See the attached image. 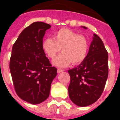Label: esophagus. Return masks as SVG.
Returning a JSON list of instances; mask_svg holds the SVG:
<instances>
[{"instance_id":"34e87169","label":"esophagus","mask_w":120,"mask_h":120,"mask_svg":"<svg viewBox=\"0 0 120 120\" xmlns=\"http://www.w3.org/2000/svg\"><path fill=\"white\" fill-rule=\"evenodd\" d=\"M64 71V70H62V69H58L57 70V72L58 73H62V72H63Z\"/></svg>"}]
</instances>
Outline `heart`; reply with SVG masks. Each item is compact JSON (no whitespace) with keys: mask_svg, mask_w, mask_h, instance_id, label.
<instances>
[{"mask_svg":"<svg viewBox=\"0 0 120 120\" xmlns=\"http://www.w3.org/2000/svg\"><path fill=\"white\" fill-rule=\"evenodd\" d=\"M42 45L44 52L52 59L62 49V53L52 62L59 68H65L71 62L73 64H80L86 59L89 51V44L86 38L68 29H61L55 32L53 38H45Z\"/></svg>","mask_w":120,"mask_h":120,"instance_id":"b5f03b06","label":"heart"}]
</instances>
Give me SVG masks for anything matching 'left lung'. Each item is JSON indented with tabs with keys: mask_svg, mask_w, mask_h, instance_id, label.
Masks as SVG:
<instances>
[{
	"mask_svg": "<svg viewBox=\"0 0 120 120\" xmlns=\"http://www.w3.org/2000/svg\"><path fill=\"white\" fill-rule=\"evenodd\" d=\"M68 73L71 78L68 92L73 103L87 107L98 100L108 77V52L97 34H93L86 59Z\"/></svg>",
	"mask_w": 120,
	"mask_h": 120,
	"instance_id": "obj_1",
	"label": "left lung"
}]
</instances>
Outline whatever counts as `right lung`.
I'll list each match as a JSON object with an SVG mask.
<instances>
[{
  "label": "right lung",
  "mask_w": 120,
  "mask_h": 120,
  "mask_svg": "<svg viewBox=\"0 0 120 120\" xmlns=\"http://www.w3.org/2000/svg\"><path fill=\"white\" fill-rule=\"evenodd\" d=\"M51 27L42 22L32 23L21 32L12 48L9 69L15 89L22 100L33 105L49 97L57 74L42 45L45 31Z\"/></svg>",
  "instance_id": "add662e5"
}]
</instances>
